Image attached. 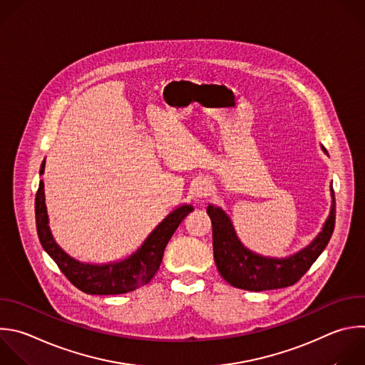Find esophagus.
Listing matches in <instances>:
<instances>
[{
  "label": "esophagus",
  "instance_id": "1",
  "mask_svg": "<svg viewBox=\"0 0 365 365\" xmlns=\"http://www.w3.org/2000/svg\"><path fill=\"white\" fill-rule=\"evenodd\" d=\"M192 193L195 195V197L197 199H203L206 196H209L212 193V185L210 182L205 180V179H199L193 183L192 186Z\"/></svg>",
  "mask_w": 365,
  "mask_h": 365
}]
</instances>
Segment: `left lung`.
Instances as JSON below:
<instances>
[{"mask_svg": "<svg viewBox=\"0 0 365 365\" xmlns=\"http://www.w3.org/2000/svg\"><path fill=\"white\" fill-rule=\"evenodd\" d=\"M322 150L327 153L325 148ZM331 197L329 215L322 230L308 247L282 259L262 257L245 248L239 240L229 216L220 207L209 205L206 212L212 220L213 258L222 278L235 288L255 292L287 288L298 282L322 254L334 232L335 196L332 183Z\"/></svg>", "mask_w": 365, "mask_h": 365, "instance_id": "1", "label": "left lung"}]
</instances>
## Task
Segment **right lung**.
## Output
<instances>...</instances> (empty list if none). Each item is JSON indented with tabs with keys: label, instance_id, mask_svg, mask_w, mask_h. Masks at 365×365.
I'll return each mask as SVG.
<instances>
[{
	"label": "right lung",
	"instance_id": "add662e5",
	"mask_svg": "<svg viewBox=\"0 0 365 365\" xmlns=\"http://www.w3.org/2000/svg\"><path fill=\"white\" fill-rule=\"evenodd\" d=\"M44 166L46 162L41 163L40 175L44 173ZM192 210V205H182L172 210L130 257L117 262L93 265L71 258L57 245L48 226L43 180H40L36 195V225L44 251L76 288L90 295L126 294L146 285L156 275L172 235Z\"/></svg>",
	"mask_w": 365,
	"mask_h": 365
}]
</instances>
